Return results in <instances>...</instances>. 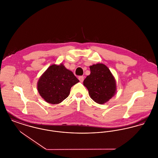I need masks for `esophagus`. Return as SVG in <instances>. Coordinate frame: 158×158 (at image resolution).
<instances>
[{
    "mask_svg": "<svg viewBox=\"0 0 158 158\" xmlns=\"http://www.w3.org/2000/svg\"><path fill=\"white\" fill-rule=\"evenodd\" d=\"M78 79H79V80L80 81V82H82L84 81V77L83 76H79V78H78Z\"/></svg>",
    "mask_w": 158,
    "mask_h": 158,
    "instance_id": "1",
    "label": "esophagus"
}]
</instances>
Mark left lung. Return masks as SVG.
Masks as SVG:
<instances>
[{
    "mask_svg": "<svg viewBox=\"0 0 158 158\" xmlns=\"http://www.w3.org/2000/svg\"><path fill=\"white\" fill-rule=\"evenodd\" d=\"M89 68L91 73L85 79L84 85L95 102L104 104L116 94L115 79L109 69L103 64H93Z\"/></svg>",
    "mask_w": 158,
    "mask_h": 158,
    "instance_id": "obj_1",
    "label": "left lung"
}]
</instances>
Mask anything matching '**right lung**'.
I'll list each match as a JSON object with an SVG mask.
<instances>
[{"label":"right lung","mask_w":158,"mask_h":158,"mask_svg":"<svg viewBox=\"0 0 158 158\" xmlns=\"http://www.w3.org/2000/svg\"><path fill=\"white\" fill-rule=\"evenodd\" d=\"M79 82L73 72L63 64H52L40 77L37 91L45 102L56 104L65 100L72 86Z\"/></svg>","instance_id":"add662e5"}]
</instances>
